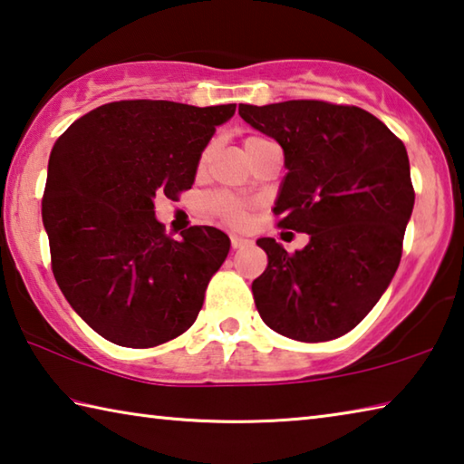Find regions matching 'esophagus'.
<instances>
[{
	"mask_svg": "<svg viewBox=\"0 0 464 464\" xmlns=\"http://www.w3.org/2000/svg\"><path fill=\"white\" fill-rule=\"evenodd\" d=\"M247 243H249V239L241 237V235H231V247L233 249H239L243 246H247Z\"/></svg>",
	"mask_w": 464,
	"mask_h": 464,
	"instance_id": "esophagus-1",
	"label": "esophagus"
}]
</instances>
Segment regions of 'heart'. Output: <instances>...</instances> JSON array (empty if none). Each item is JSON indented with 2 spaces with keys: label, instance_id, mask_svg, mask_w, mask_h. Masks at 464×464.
Here are the masks:
<instances>
[{
  "label": "heart",
  "instance_id": "1",
  "mask_svg": "<svg viewBox=\"0 0 464 464\" xmlns=\"http://www.w3.org/2000/svg\"><path fill=\"white\" fill-rule=\"evenodd\" d=\"M254 140H260V137H249L246 140V145L254 143ZM207 160H208V151L202 155V163H207ZM210 207H213V210L218 217L225 218V221L231 225H243L247 221V207L229 194L217 196V198L210 202Z\"/></svg>",
  "mask_w": 464,
  "mask_h": 464
}]
</instances>
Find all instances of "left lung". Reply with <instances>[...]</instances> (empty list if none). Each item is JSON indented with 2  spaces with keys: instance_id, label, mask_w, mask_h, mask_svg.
<instances>
[{
  "instance_id": "1",
  "label": "left lung",
  "mask_w": 464,
  "mask_h": 464,
  "mask_svg": "<svg viewBox=\"0 0 464 464\" xmlns=\"http://www.w3.org/2000/svg\"><path fill=\"white\" fill-rule=\"evenodd\" d=\"M239 116L285 151L278 225L309 235L293 256L257 239L268 254L251 285L257 313L290 340H335L371 313L401 262L415 202L405 145L356 106L290 100L239 104Z\"/></svg>"
}]
</instances>
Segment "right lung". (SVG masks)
<instances>
[{"label": "right lung", "instance_id": "obj_1", "mask_svg": "<svg viewBox=\"0 0 464 464\" xmlns=\"http://www.w3.org/2000/svg\"><path fill=\"white\" fill-rule=\"evenodd\" d=\"M235 104L124 100L83 114L53 145L43 198L54 280L93 332L153 348L190 327L231 241L215 227L171 239L155 196L192 188Z\"/></svg>", "mask_w": 464, "mask_h": 464}]
</instances>
